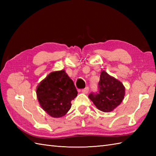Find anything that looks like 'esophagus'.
Segmentation results:
<instances>
[{
  "label": "esophagus",
  "instance_id": "34e87169",
  "mask_svg": "<svg viewBox=\"0 0 156 156\" xmlns=\"http://www.w3.org/2000/svg\"><path fill=\"white\" fill-rule=\"evenodd\" d=\"M82 92H83V93H85V94H87L88 92H89V87H86L85 88L82 89Z\"/></svg>",
  "mask_w": 156,
  "mask_h": 156
}]
</instances>
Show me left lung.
Segmentation results:
<instances>
[{
	"instance_id": "left-lung-1",
	"label": "left lung",
	"mask_w": 156,
	"mask_h": 156,
	"mask_svg": "<svg viewBox=\"0 0 156 156\" xmlns=\"http://www.w3.org/2000/svg\"><path fill=\"white\" fill-rule=\"evenodd\" d=\"M125 96V87L121 82L102 71L98 84V90L91 92L89 98L98 109L110 112L121 104Z\"/></svg>"
}]
</instances>
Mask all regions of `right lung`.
<instances>
[{
  "label": "right lung",
  "mask_w": 156,
  "mask_h": 156,
  "mask_svg": "<svg viewBox=\"0 0 156 156\" xmlns=\"http://www.w3.org/2000/svg\"><path fill=\"white\" fill-rule=\"evenodd\" d=\"M36 92L42 108L55 118L67 113L71 108V101L78 94L74 82L64 70L49 74L40 82Z\"/></svg>",
  "instance_id": "right-lung-1"
}]
</instances>
